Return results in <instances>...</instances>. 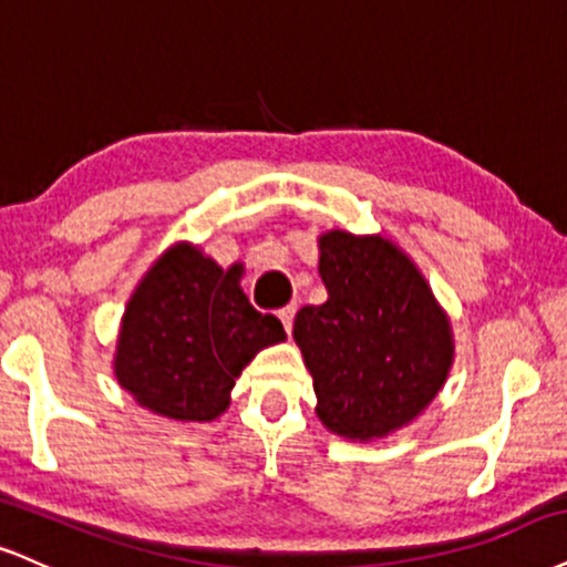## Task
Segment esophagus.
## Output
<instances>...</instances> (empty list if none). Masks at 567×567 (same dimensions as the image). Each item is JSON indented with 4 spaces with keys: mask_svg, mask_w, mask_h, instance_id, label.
Returning a JSON list of instances; mask_svg holds the SVG:
<instances>
[{
    "mask_svg": "<svg viewBox=\"0 0 567 567\" xmlns=\"http://www.w3.org/2000/svg\"><path fill=\"white\" fill-rule=\"evenodd\" d=\"M277 317L282 319V324H285V330H292V317H296V303H290V306H282V309L277 311Z\"/></svg>",
    "mask_w": 567,
    "mask_h": 567,
    "instance_id": "34e87169",
    "label": "esophagus"
}]
</instances>
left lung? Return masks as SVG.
<instances>
[{
    "instance_id": "left-lung-1",
    "label": "left lung",
    "mask_w": 567,
    "mask_h": 567,
    "mask_svg": "<svg viewBox=\"0 0 567 567\" xmlns=\"http://www.w3.org/2000/svg\"><path fill=\"white\" fill-rule=\"evenodd\" d=\"M322 306L296 313L292 338L327 431L372 441L412 422L452 370V324L404 250L380 235L319 237Z\"/></svg>"
}]
</instances>
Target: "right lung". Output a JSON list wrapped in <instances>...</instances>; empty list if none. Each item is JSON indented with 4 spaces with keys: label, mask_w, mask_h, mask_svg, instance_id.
<instances>
[{
    "label": "right lung",
    "mask_w": 567,
    "mask_h": 567,
    "mask_svg": "<svg viewBox=\"0 0 567 567\" xmlns=\"http://www.w3.org/2000/svg\"><path fill=\"white\" fill-rule=\"evenodd\" d=\"M240 275V264L224 271L200 248L176 243L142 277L113 361L136 404L176 422L216 420L250 359L288 338L275 313L250 306Z\"/></svg>",
    "instance_id": "add662e5"
}]
</instances>
